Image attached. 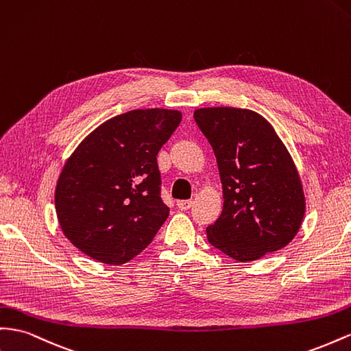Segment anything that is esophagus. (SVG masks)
<instances>
[{
  "label": "esophagus",
  "mask_w": 351,
  "mask_h": 351,
  "mask_svg": "<svg viewBox=\"0 0 351 351\" xmlns=\"http://www.w3.org/2000/svg\"><path fill=\"white\" fill-rule=\"evenodd\" d=\"M192 205H193L192 199H186V201H178V202H177V206H178L182 211L189 210V208H192Z\"/></svg>",
  "instance_id": "1"
}]
</instances>
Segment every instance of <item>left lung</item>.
<instances>
[{"label":"left lung","mask_w":351,"mask_h":351,"mask_svg":"<svg viewBox=\"0 0 351 351\" xmlns=\"http://www.w3.org/2000/svg\"><path fill=\"white\" fill-rule=\"evenodd\" d=\"M210 141L223 184V211L206 227L208 242L236 261H254L287 246L306 211L292 158L269 122L236 108L193 113Z\"/></svg>","instance_id":"8db88e82"}]
</instances>
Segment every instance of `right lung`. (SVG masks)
<instances>
[{
  "mask_svg": "<svg viewBox=\"0 0 351 351\" xmlns=\"http://www.w3.org/2000/svg\"><path fill=\"white\" fill-rule=\"evenodd\" d=\"M182 122L168 109L130 110L103 122L64 164L56 186L59 224L80 251L124 264L168 219L156 155Z\"/></svg>",
  "mask_w": 351,
  "mask_h": 351,
  "instance_id": "right-lung-1",
  "label": "right lung"
}]
</instances>
